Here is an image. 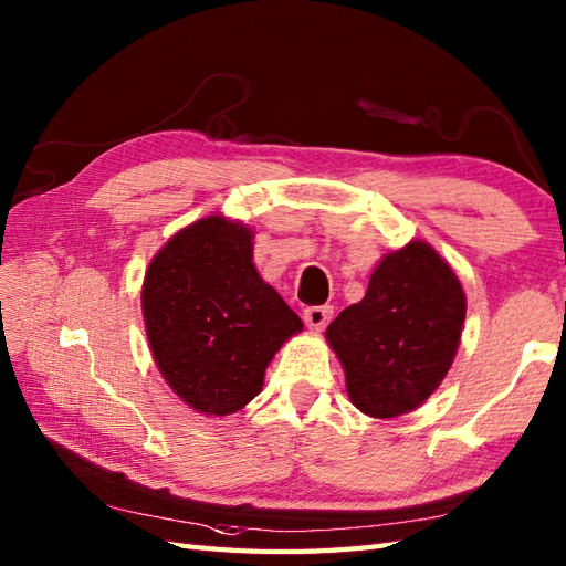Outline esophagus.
Here are the masks:
<instances>
[{
    "label": "esophagus",
    "instance_id": "1",
    "mask_svg": "<svg viewBox=\"0 0 566 566\" xmlns=\"http://www.w3.org/2000/svg\"><path fill=\"white\" fill-rule=\"evenodd\" d=\"M331 316H333L331 306H308V308H304V321H306V326L311 331L326 328V323L331 321Z\"/></svg>",
    "mask_w": 566,
    "mask_h": 566
}]
</instances>
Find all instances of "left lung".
I'll return each instance as SVG.
<instances>
[{
	"instance_id": "1",
	"label": "left lung",
	"mask_w": 566,
	"mask_h": 566,
	"mask_svg": "<svg viewBox=\"0 0 566 566\" xmlns=\"http://www.w3.org/2000/svg\"><path fill=\"white\" fill-rule=\"evenodd\" d=\"M467 314L462 284L436 250L408 243L371 272L367 294L335 318L326 338L359 411H413L448 375Z\"/></svg>"
}]
</instances>
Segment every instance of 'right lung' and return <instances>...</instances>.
Wrapping results in <instances>:
<instances>
[{"mask_svg": "<svg viewBox=\"0 0 566 566\" xmlns=\"http://www.w3.org/2000/svg\"><path fill=\"white\" fill-rule=\"evenodd\" d=\"M143 318L167 384L209 416L255 399L274 353L304 328L260 280L250 228L223 216L185 228L153 258Z\"/></svg>", "mask_w": 566, "mask_h": 566, "instance_id": "right-lung-1", "label": "right lung"}]
</instances>
